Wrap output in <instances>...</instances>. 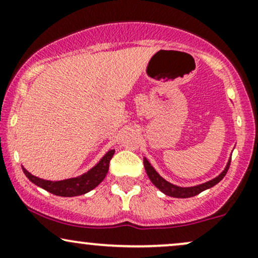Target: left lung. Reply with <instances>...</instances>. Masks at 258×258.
Returning a JSON list of instances; mask_svg holds the SVG:
<instances>
[{"mask_svg":"<svg viewBox=\"0 0 258 258\" xmlns=\"http://www.w3.org/2000/svg\"><path fill=\"white\" fill-rule=\"evenodd\" d=\"M229 164H231V160L228 161L227 166H226L225 170H223L221 174H220L219 176H216L215 179L210 180V181H207V182H204V184L194 186V187H179V186H175V185L170 184V182H168V181H166L162 176H160L159 174H157L156 170H155L153 167L150 166L149 161L147 159H144L145 170H147V174L149 176V179L151 180V182H153V184L156 186L159 190L162 191L164 195H167V196H170V197H176V198L194 197V196H196V195L201 194L202 191L213 187L214 185H216L218 182L221 181V180L223 179V176L227 174Z\"/></svg>","mask_w":258,"mask_h":258,"instance_id":"8db88e82","label":"left lung"}]
</instances>
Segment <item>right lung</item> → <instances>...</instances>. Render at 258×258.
I'll list each match as a JSON object with an SVG mask.
<instances>
[{
    "label": "right lung",
    "instance_id": "obj_1",
    "mask_svg": "<svg viewBox=\"0 0 258 258\" xmlns=\"http://www.w3.org/2000/svg\"><path fill=\"white\" fill-rule=\"evenodd\" d=\"M115 150L108 151L104 155L103 159L99 161L97 166L94 167L91 170H89L86 174H84L79 178H73V179H67V180H61V181H49V180H43L37 178V176L30 174L26 169H24L25 175L29 178L33 184H36L39 187L44 188L48 192H50L52 195H56V196L61 197H73V196H79V195H84L86 192L91 191L92 188H95L99 182H102V180L107 175L108 169H109V162L113 157Z\"/></svg>",
    "mask_w": 258,
    "mask_h": 258
}]
</instances>
